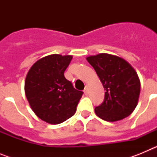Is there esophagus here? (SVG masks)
Returning a JSON list of instances; mask_svg holds the SVG:
<instances>
[{
    "instance_id": "esophagus-1",
    "label": "esophagus",
    "mask_w": 157,
    "mask_h": 157,
    "mask_svg": "<svg viewBox=\"0 0 157 157\" xmlns=\"http://www.w3.org/2000/svg\"><path fill=\"white\" fill-rule=\"evenodd\" d=\"M83 92H84V94H85L86 95H87V94H88V86H86V87H85V89H84Z\"/></svg>"
}]
</instances>
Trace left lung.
I'll return each instance as SVG.
<instances>
[{
    "instance_id": "8db88e82",
    "label": "left lung",
    "mask_w": 157,
    "mask_h": 157,
    "mask_svg": "<svg viewBox=\"0 0 157 157\" xmlns=\"http://www.w3.org/2000/svg\"><path fill=\"white\" fill-rule=\"evenodd\" d=\"M96 71L103 87L105 100L95 108L96 115L108 122L130 116L138 103L141 83L136 71L127 60L108 53L86 57Z\"/></svg>"
}]
</instances>
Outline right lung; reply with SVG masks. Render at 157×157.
<instances>
[{"label": "right lung", "mask_w": 157, "mask_h": 157, "mask_svg": "<svg viewBox=\"0 0 157 157\" xmlns=\"http://www.w3.org/2000/svg\"><path fill=\"white\" fill-rule=\"evenodd\" d=\"M72 56L52 54L32 65L25 79V94L36 116L59 124L74 116L83 92L66 79L64 71Z\"/></svg>", "instance_id": "obj_1"}]
</instances>
